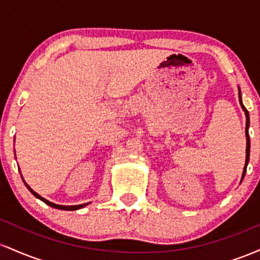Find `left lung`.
I'll return each mask as SVG.
<instances>
[{
    "instance_id": "1",
    "label": "left lung",
    "mask_w": 260,
    "mask_h": 260,
    "mask_svg": "<svg viewBox=\"0 0 260 260\" xmlns=\"http://www.w3.org/2000/svg\"><path fill=\"white\" fill-rule=\"evenodd\" d=\"M240 103H241V106H242L244 113H246V117H247V122H246V138H247V149H246V166H244L243 169V175H242V178L244 177V175H246V170H247V165H248V161H249V150H250V143H249V134H248V127H249V113L247 111L246 107L243 106L242 104V99H241V90H240Z\"/></svg>"
}]
</instances>
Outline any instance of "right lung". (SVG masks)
<instances>
[{
    "label": "right lung",
    "instance_id": "add662e5",
    "mask_svg": "<svg viewBox=\"0 0 260 260\" xmlns=\"http://www.w3.org/2000/svg\"><path fill=\"white\" fill-rule=\"evenodd\" d=\"M25 183V182H24ZM25 186H26V188H28L29 190H30V192L32 193V194H34L35 197H37V198H39L40 199V201H43L45 204H47V205H50V207H52V208H56V209H59V210H77V209H80V208H83V207H85L86 204H88V203H85V204H80V205H71V207H66V205H58V204H53V203H51V202H49V201H46V199L45 198H43V197L41 196H39L38 193H35L34 190L31 189L30 187L28 186V184L25 183Z\"/></svg>",
    "mask_w": 260,
    "mask_h": 260
}]
</instances>
